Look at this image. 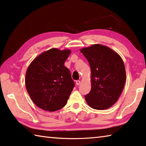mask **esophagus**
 I'll return each mask as SVG.
<instances>
[{"mask_svg": "<svg viewBox=\"0 0 146 146\" xmlns=\"http://www.w3.org/2000/svg\"><path fill=\"white\" fill-rule=\"evenodd\" d=\"M80 80H76V84L77 85V86L80 85Z\"/></svg>", "mask_w": 146, "mask_h": 146, "instance_id": "esophagus-1", "label": "esophagus"}]
</instances>
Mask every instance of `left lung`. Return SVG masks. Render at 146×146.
Returning a JSON list of instances; mask_svg holds the SVG:
<instances>
[{
    "mask_svg": "<svg viewBox=\"0 0 146 146\" xmlns=\"http://www.w3.org/2000/svg\"><path fill=\"white\" fill-rule=\"evenodd\" d=\"M91 68L90 92L85 96L88 104L104 110L116 103L124 87L126 74L122 58L108 46L93 44L80 49Z\"/></svg>",
    "mask_w": 146,
    "mask_h": 146,
    "instance_id": "left-lung-1",
    "label": "left lung"
}]
</instances>
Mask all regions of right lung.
<instances>
[{"mask_svg":"<svg viewBox=\"0 0 146 146\" xmlns=\"http://www.w3.org/2000/svg\"><path fill=\"white\" fill-rule=\"evenodd\" d=\"M71 50L51 48L34 59L27 69L25 84L37 107L55 111L65 106L75 86L64 62Z\"/></svg>","mask_w":146,"mask_h":146,"instance_id":"1","label":"right lung"}]
</instances>
